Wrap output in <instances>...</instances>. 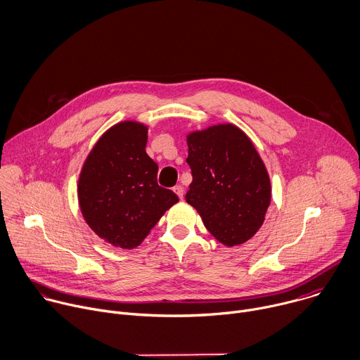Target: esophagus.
I'll return each mask as SVG.
<instances>
[{
    "mask_svg": "<svg viewBox=\"0 0 360 360\" xmlns=\"http://www.w3.org/2000/svg\"><path fill=\"white\" fill-rule=\"evenodd\" d=\"M173 191L179 195V198H183V194H184V188H183V186H180V184L174 186V187H173Z\"/></svg>",
    "mask_w": 360,
    "mask_h": 360,
    "instance_id": "obj_1",
    "label": "esophagus"
}]
</instances>
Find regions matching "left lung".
<instances>
[{"label": "left lung", "mask_w": 360, "mask_h": 360, "mask_svg": "<svg viewBox=\"0 0 360 360\" xmlns=\"http://www.w3.org/2000/svg\"><path fill=\"white\" fill-rule=\"evenodd\" d=\"M193 181L186 194L205 229L227 247L248 241L271 202L266 169L247 134L234 124L187 136Z\"/></svg>", "instance_id": "obj_1"}]
</instances>
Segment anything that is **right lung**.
Returning <instances> with one entry per match:
<instances>
[{"label":"right lung","mask_w":360,"mask_h":360,"mask_svg":"<svg viewBox=\"0 0 360 360\" xmlns=\"http://www.w3.org/2000/svg\"><path fill=\"white\" fill-rule=\"evenodd\" d=\"M146 143L145 124L117 123L98 140L79 176L84 219L101 238L126 250L145 240L179 201L158 184L159 166L148 156Z\"/></svg>","instance_id":"obj_1"}]
</instances>
